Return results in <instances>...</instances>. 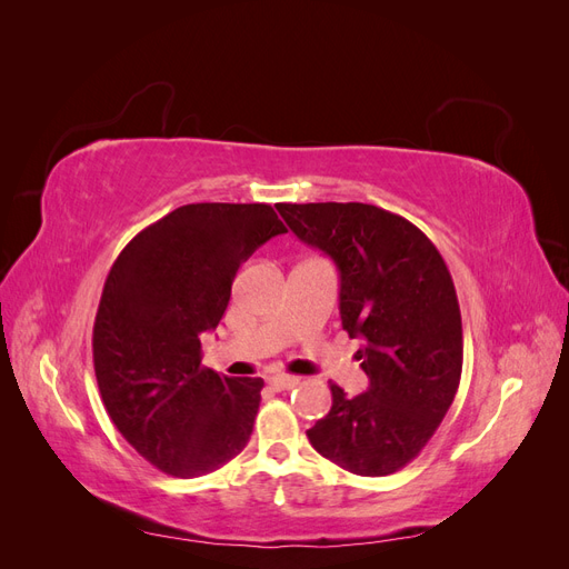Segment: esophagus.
Masks as SVG:
<instances>
[{
	"mask_svg": "<svg viewBox=\"0 0 569 569\" xmlns=\"http://www.w3.org/2000/svg\"><path fill=\"white\" fill-rule=\"evenodd\" d=\"M268 382H270L272 389L284 391V389H295L301 380L295 375H272V377H268Z\"/></svg>",
	"mask_w": 569,
	"mask_h": 569,
	"instance_id": "1",
	"label": "esophagus"
}]
</instances>
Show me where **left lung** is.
Listing matches in <instances>:
<instances>
[{"label":"left lung","mask_w":569,"mask_h":569,"mask_svg":"<svg viewBox=\"0 0 569 569\" xmlns=\"http://www.w3.org/2000/svg\"><path fill=\"white\" fill-rule=\"evenodd\" d=\"M303 244L339 270L341 327L363 339L368 389L332 385V408L308 429L313 449L360 477L401 470L432 439L462 370V322L441 253L406 218L370 203H280Z\"/></svg>","instance_id":"left-lung-1"}]
</instances>
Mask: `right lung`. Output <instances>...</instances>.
<instances>
[{
  "instance_id": "1",
  "label": "right lung",
  "mask_w": 569,
  "mask_h": 569,
  "mask_svg": "<svg viewBox=\"0 0 569 569\" xmlns=\"http://www.w3.org/2000/svg\"><path fill=\"white\" fill-rule=\"evenodd\" d=\"M282 232L268 203H187L111 266L92 332L97 385L118 432L166 475H209L251 437L263 380L201 368V335L226 313L239 266Z\"/></svg>"
}]
</instances>
